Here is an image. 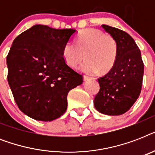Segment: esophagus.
Masks as SVG:
<instances>
[{
	"label": "esophagus",
	"mask_w": 155,
	"mask_h": 155,
	"mask_svg": "<svg viewBox=\"0 0 155 155\" xmlns=\"http://www.w3.org/2000/svg\"><path fill=\"white\" fill-rule=\"evenodd\" d=\"M92 79L91 77H88L87 75H84V81H87V80H90Z\"/></svg>",
	"instance_id": "1"
}]
</instances>
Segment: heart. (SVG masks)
Returning <instances> with one entry per match:
<instances>
[{
	"label": "heart",
	"instance_id": "obj_1",
	"mask_svg": "<svg viewBox=\"0 0 155 155\" xmlns=\"http://www.w3.org/2000/svg\"><path fill=\"white\" fill-rule=\"evenodd\" d=\"M117 55V46L114 38L101 30L92 28L80 32L76 44L68 42L63 50V59L70 68H76L84 57L86 60L79 69L91 75L99 71L108 72L114 65Z\"/></svg>",
	"mask_w": 155,
	"mask_h": 155
}]
</instances>
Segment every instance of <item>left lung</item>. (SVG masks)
I'll list each match as a JSON object with an SVG mask.
<instances>
[{
	"label": "left lung",
	"mask_w": 155,
	"mask_h": 155,
	"mask_svg": "<svg viewBox=\"0 0 155 155\" xmlns=\"http://www.w3.org/2000/svg\"><path fill=\"white\" fill-rule=\"evenodd\" d=\"M101 26L117 42V55L110 71L98 79L100 91L95 97L94 106L105 115H121L141 93L144 64L139 48L129 34L109 25Z\"/></svg>",
	"instance_id": "obj_1"
}]
</instances>
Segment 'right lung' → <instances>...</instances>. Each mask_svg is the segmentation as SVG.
Segmentation results:
<instances>
[{
  "label": "right lung",
  "mask_w": 155,
  "mask_h": 155,
  "mask_svg": "<svg viewBox=\"0 0 155 155\" xmlns=\"http://www.w3.org/2000/svg\"><path fill=\"white\" fill-rule=\"evenodd\" d=\"M75 30L35 25L13 40L7 55L8 82L22 113L51 121L65 113L68 92L83 83L82 75L67 65L63 47Z\"/></svg>",
  "instance_id": "add662e5"
}]
</instances>
